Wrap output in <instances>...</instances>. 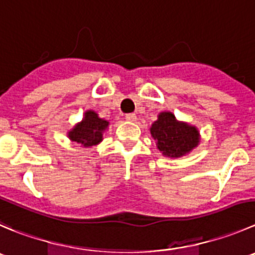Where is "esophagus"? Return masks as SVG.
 Masks as SVG:
<instances>
[{
  "mask_svg": "<svg viewBox=\"0 0 255 255\" xmlns=\"http://www.w3.org/2000/svg\"><path fill=\"white\" fill-rule=\"evenodd\" d=\"M126 120L129 121V122H135V121H137V116H135L134 113H129L126 116Z\"/></svg>",
  "mask_w": 255,
  "mask_h": 255,
  "instance_id": "34e87169",
  "label": "esophagus"
}]
</instances>
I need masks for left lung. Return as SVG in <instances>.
I'll list each match as a JSON object with an SVG mask.
<instances>
[{
    "instance_id": "obj_1",
    "label": "left lung",
    "mask_w": 255,
    "mask_h": 255,
    "mask_svg": "<svg viewBox=\"0 0 255 255\" xmlns=\"http://www.w3.org/2000/svg\"><path fill=\"white\" fill-rule=\"evenodd\" d=\"M157 149L165 157L178 158L189 154L200 143V132L195 126L176 120L172 112H161L149 128Z\"/></svg>"
}]
</instances>
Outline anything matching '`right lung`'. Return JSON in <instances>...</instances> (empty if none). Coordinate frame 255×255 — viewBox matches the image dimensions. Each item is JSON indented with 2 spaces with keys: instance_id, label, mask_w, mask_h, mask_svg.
I'll return each mask as SVG.
<instances>
[{
  "instance_id": "add662e5",
  "label": "right lung",
  "mask_w": 255,
  "mask_h": 255,
  "mask_svg": "<svg viewBox=\"0 0 255 255\" xmlns=\"http://www.w3.org/2000/svg\"><path fill=\"white\" fill-rule=\"evenodd\" d=\"M109 127L108 121L103 120L98 113L92 109L84 113L83 120L68 130V137L71 142L80 144L82 147H93L103 141V134Z\"/></svg>"
}]
</instances>
